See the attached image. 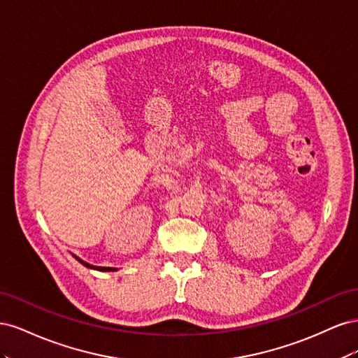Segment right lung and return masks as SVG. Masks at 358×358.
Returning <instances> with one entry per match:
<instances>
[{"label": "right lung", "mask_w": 358, "mask_h": 358, "mask_svg": "<svg viewBox=\"0 0 358 358\" xmlns=\"http://www.w3.org/2000/svg\"><path fill=\"white\" fill-rule=\"evenodd\" d=\"M78 259H79V258H78ZM79 262H80L85 267H88V268H95V270H100V272H113V270H116V268H113V267H95V266H91V264H88V263L82 262V259H79Z\"/></svg>", "instance_id": "right-lung-1"}]
</instances>
